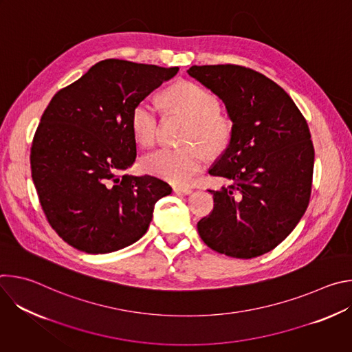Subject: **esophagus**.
Segmentation results:
<instances>
[{
  "mask_svg": "<svg viewBox=\"0 0 352 352\" xmlns=\"http://www.w3.org/2000/svg\"><path fill=\"white\" fill-rule=\"evenodd\" d=\"M173 190H174L177 195H190V193H192V189H190V188H186V186H174Z\"/></svg>",
  "mask_w": 352,
  "mask_h": 352,
  "instance_id": "34e87169",
  "label": "esophagus"
}]
</instances>
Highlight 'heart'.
Here are the masks:
<instances>
[{
	"instance_id": "b5f03b06",
	"label": "heart",
	"mask_w": 352,
	"mask_h": 352,
	"mask_svg": "<svg viewBox=\"0 0 352 352\" xmlns=\"http://www.w3.org/2000/svg\"><path fill=\"white\" fill-rule=\"evenodd\" d=\"M163 100L167 109L189 121L179 148H160L142 159V168L173 184L189 182L202 170L208 154L219 156L231 143L234 122L219 111V100L210 91L192 82H178L168 87ZM159 111L148 98L140 100L131 113V128L135 139L144 147H152L159 136Z\"/></svg>"
}]
</instances>
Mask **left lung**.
Masks as SVG:
<instances>
[{"label":"left lung","instance_id":"8db88e82","mask_svg":"<svg viewBox=\"0 0 352 352\" xmlns=\"http://www.w3.org/2000/svg\"><path fill=\"white\" fill-rule=\"evenodd\" d=\"M188 74L223 100L234 122L230 146L209 170L231 185L209 190L214 208L197 232L231 258L270 252L309 205L315 148L308 122L283 87L254 69L193 65Z\"/></svg>","mask_w":352,"mask_h":352}]
</instances>
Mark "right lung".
Returning <instances> with one entry per match:
<instances>
[{"label": "right lung", "mask_w": 352, "mask_h": 352, "mask_svg": "<svg viewBox=\"0 0 352 352\" xmlns=\"http://www.w3.org/2000/svg\"><path fill=\"white\" fill-rule=\"evenodd\" d=\"M178 67L104 60L54 94L30 148L32 179L53 230L86 254H109L144 235L171 186L120 175L136 159L131 113Z\"/></svg>", "instance_id": "obj_1"}]
</instances>
